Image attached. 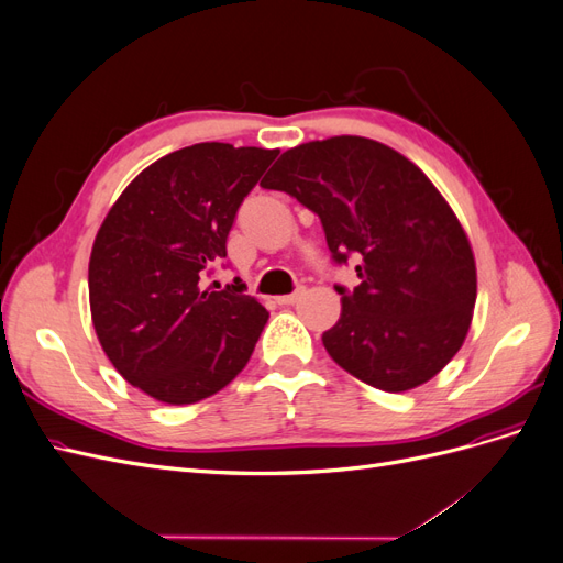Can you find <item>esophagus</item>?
I'll list each match as a JSON object with an SVG mask.
<instances>
[{"mask_svg":"<svg viewBox=\"0 0 563 563\" xmlns=\"http://www.w3.org/2000/svg\"><path fill=\"white\" fill-rule=\"evenodd\" d=\"M302 296H305V286H298L294 294H288V296H279V298H277V302H279V305H296V302H298Z\"/></svg>","mask_w":563,"mask_h":563,"instance_id":"obj_1","label":"esophagus"}]
</instances>
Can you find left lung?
Returning a JSON list of instances; mask_svg holds the SVG:
<instances>
[{"mask_svg":"<svg viewBox=\"0 0 563 563\" xmlns=\"http://www.w3.org/2000/svg\"><path fill=\"white\" fill-rule=\"evenodd\" d=\"M319 216L331 258L356 255L360 286L321 335L331 360L385 391L434 378L467 335L476 267L463 225L420 168L362 135L286 150L261 183Z\"/></svg>","mask_w":563,"mask_h":563,"instance_id":"left-lung-1","label":"left lung"}]
</instances>
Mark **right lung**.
<instances>
[{"label": "right lung", "mask_w": 563, "mask_h": 563, "mask_svg": "<svg viewBox=\"0 0 563 563\" xmlns=\"http://www.w3.org/2000/svg\"><path fill=\"white\" fill-rule=\"evenodd\" d=\"M279 150L197 143L172 152L114 201L89 261L96 335L124 380L164 404L223 389L251 360L267 310L234 279L207 286L228 255L244 197Z\"/></svg>", "instance_id": "right-lung-1"}]
</instances>
